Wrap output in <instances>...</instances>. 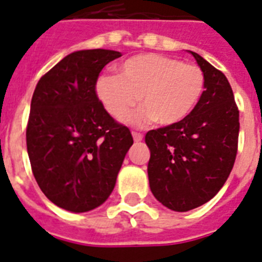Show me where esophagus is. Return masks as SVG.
<instances>
[{
  "label": "esophagus",
  "instance_id": "obj_1",
  "mask_svg": "<svg viewBox=\"0 0 262 262\" xmlns=\"http://www.w3.org/2000/svg\"><path fill=\"white\" fill-rule=\"evenodd\" d=\"M132 136H133V140L136 141V142H141L142 141V138H144V136L141 133H137V132H133L132 133Z\"/></svg>",
  "mask_w": 262,
  "mask_h": 262
}]
</instances>
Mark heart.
Segmentation results:
<instances>
[{"label":"heart","mask_w":262,"mask_h":262,"mask_svg":"<svg viewBox=\"0 0 262 262\" xmlns=\"http://www.w3.org/2000/svg\"><path fill=\"white\" fill-rule=\"evenodd\" d=\"M204 75L198 66L159 54H141L118 67L117 75H103L96 95L112 117H125L141 97L142 108L126 117L132 125L171 126L183 121L199 103Z\"/></svg>","instance_id":"heart-1"}]
</instances>
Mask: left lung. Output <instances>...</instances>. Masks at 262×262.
<instances>
[{
    "label": "left lung",
    "instance_id": "1",
    "mask_svg": "<svg viewBox=\"0 0 262 262\" xmlns=\"http://www.w3.org/2000/svg\"><path fill=\"white\" fill-rule=\"evenodd\" d=\"M188 52L204 75L199 103L183 121L147 132L145 137L150 190L177 212L207 203L224 186L235 163L240 129L227 77L199 54Z\"/></svg>",
    "mask_w": 262,
    "mask_h": 262
}]
</instances>
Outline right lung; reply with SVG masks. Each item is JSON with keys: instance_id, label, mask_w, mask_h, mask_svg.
<instances>
[{"instance_id": "add662e5", "label": "right lung", "mask_w": 262, "mask_h": 262, "mask_svg": "<svg viewBox=\"0 0 262 262\" xmlns=\"http://www.w3.org/2000/svg\"><path fill=\"white\" fill-rule=\"evenodd\" d=\"M121 52L75 51L42 76L31 99L27 154L35 181L55 206L88 212L112 194L133 145L126 126L97 99L100 71Z\"/></svg>"}]
</instances>
